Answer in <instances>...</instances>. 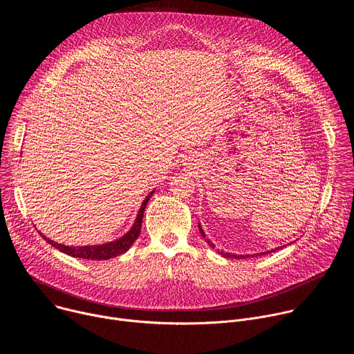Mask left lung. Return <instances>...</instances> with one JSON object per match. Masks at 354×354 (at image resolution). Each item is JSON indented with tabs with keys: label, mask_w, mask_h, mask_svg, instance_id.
Instances as JSON below:
<instances>
[{
	"label": "left lung",
	"mask_w": 354,
	"mask_h": 354,
	"mask_svg": "<svg viewBox=\"0 0 354 354\" xmlns=\"http://www.w3.org/2000/svg\"><path fill=\"white\" fill-rule=\"evenodd\" d=\"M198 230H200V234H201V236H203L205 239H206V242L209 243V246L210 248H213V249H216V245L206 236V234H205V231H203V228H201V225H200V223H198ZM281 246H279V248H276V249H270V250H266V252H261V254H254V255H234V254H230V252H223V250H220V249H216L218 254L221 255V257H224V258H231V259H245V258H249V257H261V255H266V254H270V252H274V250H279Z\"/></svg>",
	"instance_id": "8db88e82"
}]
</instances>
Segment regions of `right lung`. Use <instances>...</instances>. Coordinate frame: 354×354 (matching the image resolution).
Instances as JSON below:
<instances>
[{
	"instance_id": "obj_1",
	"label": "right lung",
	"mask_w": 354,
	"mask_h": 354,
	"mask_svg": "<svg viewBox=\"0 0 354 354\" xmlns=\"http://www.w3.org/2000/svg\"><path fill=\"white\" fill-rule=\"evenodd\" d=\"M156 192L151 190L145 198L142 200V203L138 209V213L136 216V220L131 225V228L124 234L122 235L120 238L115 239V241H111V242H106V243H100V245H82V246H68V245H63V243H59V242H55L53 239L47 238L46 235H43L40 231L39 234L43 236V239L46 242H48L52 246H55L56 249H59L60 252H63V254L68 255V257H73V258H80V259H88V261H108V259H112V258H116V257H120L123 255L124 252H127L130 249V246L134 243V241L138 238L140 235V231H141V223H142V216H144V212H145V207H147V203L148 200L151 198V196H153V193Z\"/></svg>"
}]
</instances>
